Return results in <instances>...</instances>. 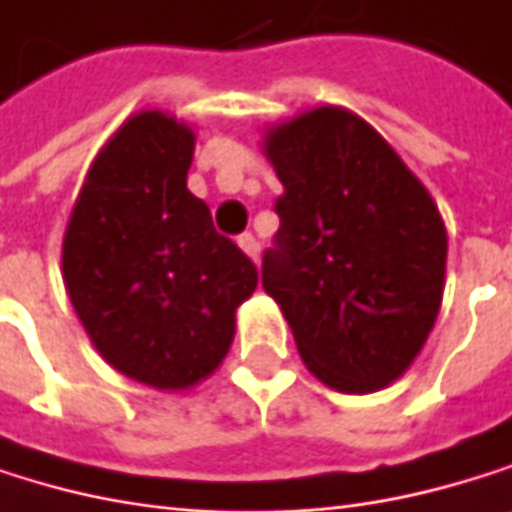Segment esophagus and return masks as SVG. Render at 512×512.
Returning <instances> with one entry per match:
<instances>
[{"label":"esophagus","instance_id":"34e87169","mask_svg":"<svg viewBox=\"0 0 512 512\" xmlns=\"http://www.w3.org/2000/svg\"><path fill=\"white\" fill-rule=\"evenodd\" d=\"M239 248H242V251L248 254L251 261H258V254H261V242L254 239L251 233H242V236H239Z\"/></svg>","mask_w":512,"mask_h":512}]
</instances>
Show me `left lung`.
I'll return each mask as SVG.
<instances>
[{"label": "left lung", "instance_id": "1", "mask_svg": "<svg viewBox=\"0 0 512 512\" xmlns=\"http://www.w3.org/2000/svg\"><path fill=\"white\" fill-rule=\"evenodd\" d=\"M282 181L264 291L303 364L346 394L391 385L443 300L446 227L422 181L358 115L321 105L267 133Z\"/></svg>", "mask_w": 512, "mask_h": 512}]
</instances>
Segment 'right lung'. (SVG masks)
<instances>
[{"label": "right lung", "mask_w": 512, "mask_h": 512, "mask_svg": "<svg viewBox=\"0 0 512 512\" xmlns=\"http://www.w3.org/2000/svg\"><path fill=\"white\" fill-rule=\"evenodd\" d=\"M194 130L139 112L87 169L63 236V282L99 355L163 391L191 388L227 355L254 267L188 191Z\"/></svg>", "instance_id": "obj_1"}]
</instances>
